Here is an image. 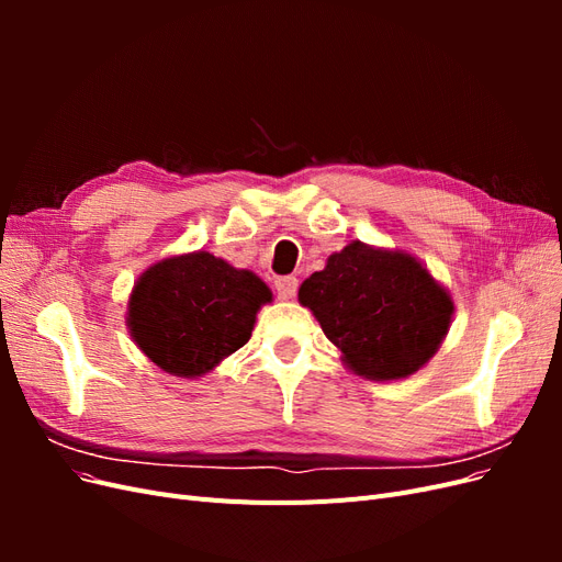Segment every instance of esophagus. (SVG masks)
<instances>
[{
    "label": "esophagus",
    "instance_id": "obj_1",
    "mask_svg": "<svg viewBox=\"0 0 562 562\" xmlns=\"http://www.w3.org/2000/svg\"><path fill=\"white\" fill-rule=\"evenodd\" d=\"M274 288L281 300H291L297 293V279L295 277H279L274 281Z\"/></svg>",
    "mask_w": 562,
    "mask_h": 562
}]
</instances>
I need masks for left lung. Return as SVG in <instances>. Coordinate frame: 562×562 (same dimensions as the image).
Returning a JSON list of instances; mask_svg holds the SVG:
<instances>
[{
	"label": "left lung",
	"instance_id": "left-lung-1",
	"mask_svg": "<svg viewBox=\"0 0 562 562\" xmlns=\"http://www.w3.org/2000/svg\"><path fill=\"white\" fill-rule=\"evenodd\" d=\"M300 302L356 375L370 380L413 375L443 342L454 310L411 255L361 241L330 255L326 269L300 285Z\"/></svg>",
	"mask_w": 562,
	"mask_h": 562
}]
</instances>
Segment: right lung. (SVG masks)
I'll use <instances>...</instances> for the list:
<instances>
[{
  "mask_svg": "<svg viewBox=\"0 0 562 562\" xmlns=\"http://www.w3.org/2000/svg\"><path fill=\"white\" fill-rule=\"evenodd\" d=\"M269 288L211 252L149 267L131 295L128 328L147 359L178 378H199L241 349Z\"/></svg>",
  "mask_w": 562,
  "mask_h": 562,
  "instance_id": "obj_1",
  "label": "right lung"
}]
</instances>
